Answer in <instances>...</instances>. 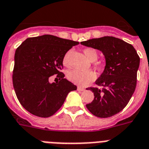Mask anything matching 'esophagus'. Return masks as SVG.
I'll return each mask as SVG.
<instances>
[{"label":"esophagus","instance_id":"1","mask_svg":"<svg viewBox=\"0 0 149 149\" xmlns=\"http://www.w3.org/2000/svg\"><path fill=\"white\" fill-rule=\"evenodd\" d=\"M77 89H78L79 91H84V90H85V88H83V87L78 86V87H77Z\"/></svg>","mask_w":149,"mask_h":149}]
</instances>
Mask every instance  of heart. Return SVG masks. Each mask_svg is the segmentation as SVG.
Wrapping results in <instances>:
<instances>
[{"label": "heart", "mask_w": 149, "mask_h": 149, "mask_svg": "<svg viewBox=\"0 0 149 149\" xmlns=\"http://www.w3.org/2000/svg\"><path fill=\"white\" fill-rule=\"evenodd\" d=\"M84 54L87 57V59L91 61V62H95L98 59V52L96 49L91 47H88L86 48L83 50ZM70 55V52H67L65 56H64L63 63V65L67 66L68 64V58ZM100 64H96V66H100ZM67 77L72 83L77 84L79 86H86L89 83H92L93 81L95 80V73L93 71H80L77 70H73L68 72Z\"/></svg>", "instance_id": "obj_1"}]
</instances>
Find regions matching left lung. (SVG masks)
Segmentation results:
<instances>
[{
  "label": "left lung",
  "mask_w": 149,
  "mask_h": 149,
  "mask_svg": "<svg viewBox=\"0 0 149 149\" xmlns=\"http://www.w3.org/2000/svg\"><path fill=\"white\" fill-rule=\"evenodd\" d=\"M81 44L99 49L106 59V66L95 84L90 87L93 102L86 108L95 116L108 118L125 108L135 92L140 58L133 46L114 37L94 38Z\"/></svg>",
  "instance_id": "obj_1"
}]
</instances>
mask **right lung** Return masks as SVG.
<instances>
[{"label":"right lung","mask_w":149,"mask_h":149,"mask_svg":"<svg viewBox=\"0 0 149 149\" xmlns=\"http://www.w3.org/2000/svg\"><path fill=\"white\" fill-rule=\"evenodd\" d=\"M79 42L53 35L30 37L16 49L13 85L20 103L31 114L43 118L60 109L70 92L77 90L64 78L63 60L66 52ZM57 74L59 83L49 78Z\"/></svg>","instance_id":"obj_1"}]
</instances>
